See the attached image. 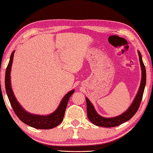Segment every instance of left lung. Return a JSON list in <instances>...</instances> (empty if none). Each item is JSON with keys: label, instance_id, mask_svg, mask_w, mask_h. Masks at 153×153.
<instances>
[{"label": "left lung", "instance_id": "left-lung-1", "mask_svg": "<svg viewBox=\"0 0 153 153\" xmlns=\"http://www.w3.org/2000/svg\"><path fill=\"white\" fill-rule=\"evenodd\" d=\"M138 54H139L140 62L142 68V81L141 84H140L139 91H138V93L136 97H135V99L133 100V102L131 105L129 109L121 115L114 118H104L103 116H99L97 113L93 104L91 103L89 99L86 97V101L87 105V116H88L90 121L93 123L94 125L103 127H116V126L120 125L125 123L126 121L130 120L135 114V113L137 112L140 105V103L142 101L146 81V68H145L144 62L142 61L141 53L138 52Z\"/></svg>", "mask_w": 153, "mask_h": 153}]
</instances>
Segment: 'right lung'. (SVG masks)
<instances>
[{"instance_id": "1", "label": "right lung", "mask_w": 153, "mask_h": 153, "mask_svg": "<svg viewBox=\"0 0 153 153\" xmlns=\"http://www.w3.org/2000/svg\"><path fill=\"white\" fill-rule=\"evenodd\" d=\"M13 54L14 51L11 53L10 60H9V64L7 67L5 73V89L9 102L11 103L14 112L21 121H22L25 124L30 126V127L35 128V129H50L56 127V126L60 125L63 120L68 101L69 100L70 97L74 93V90H72V91L69 92L64 97L56 110L50 115L40 116L32 114L27 112L22 108L20 103L17 101L11 89L10 72L11 65L13 62Z\"/></svg>"}]
</instances>
